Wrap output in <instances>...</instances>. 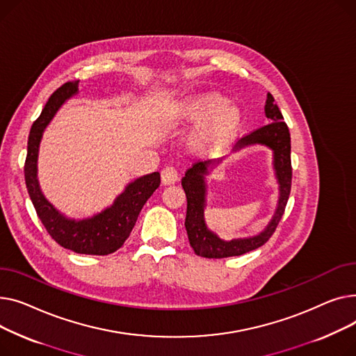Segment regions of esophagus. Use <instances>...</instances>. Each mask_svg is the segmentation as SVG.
Returning <instances> with one entry per match:
<instances>
[{"label": "esophagus", "instance_id": "esophagus-1", "mask_svg": "<svg viewBox=\"0 0 356 356\" xmlns=\"http://www.w3.org/2000/svg\"><path fill=\"white\" fill-rule=\"evenodd\" d=\"M178 181V174L172 166H166L161 171V182L162 185H172Z\"/></svg>", "mask_w": 356, "mask_h": 356}]
</instances>
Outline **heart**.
<instances>
[{
  "instance_id": "b5f03b06",
  "label": "heart",
  "mask_w": 356,
  "mask_h": 356,
  "mask_svg": "<svg viewBox=\"0 0 356 356\" xmlns=\"http://www.w3.org/2000/svg\"><path fill=\"white\" fill-rule=\"evenodd\" d=\"M163 118L175 127H194L184 138V148L197 158L224 152L236 142L244 124L240 108L217 90L193 93L168 103Z\"/></svg>"
}]
</instances>
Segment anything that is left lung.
Listing matches in <instances>:
<instances>
[{
    "instance_id": "obj_1",
    "label": "left lung",
    "mask_w": 356,
    "mask_h": 356,
    "mask_svg": "<svg viewBox=\"0 0 356 356\" xmlns=\"http://www.w3.org/2000/svg\"><path fill=\"white\" fill-rule=\"evenodd\" d=\"M264 113L267 118L266 127L252 132L250 135L241 138L233 149L238 152L248 146H266L273 154V171L277 182V204L276 210L271 216L267 225L254 236L240 237L233 240L220 238L216 232L205 222V208L208 205V177L213 174L222 161L227 158H220L217 161L197 162L193 168L185 172V177L181 181V185L186 195V217L185 228L188 240L197 256L207 259H222L232 256H241L244 253L263 245L275 229L284 213V208L289 200L290 186H291V162H290V134L287 124L283 122V115L275 103V97L267 93Z\"/></svg>"
}]
</instances>
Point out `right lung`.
<instances>
[{"mask_svg": "<svg viewBox=\"0 0 356 356\" xmlns=\"http://www.w3.org/2000/svg\"><path fill=\"white\" fill-rule=\"evenodd\" d=\"M77 95V81L65 83L47 100L33 123L27 143L24 177L29 195L37 216L49 234L65 248L79 254L106 256L122 247L132 232L145 202L159 186V172L131 179L113 202L90 217L73 218L58 211L41 191L38 181V155L43 135L60 108Z\"/></svg>", "mask_w": 356, "mask_h": 356, "instance_id": "right-lung-1", "label": "right lung"}]
</instances>
